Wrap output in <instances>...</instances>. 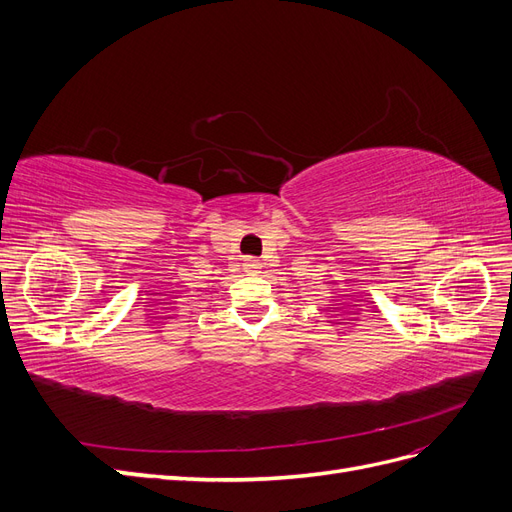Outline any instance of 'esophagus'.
<instances>
[{"mask_svg": "<svg viewBox=\"0 0 512 512\" xmlns=\"http://www.w3.org/2000/svg\"><path fill=\"white\" fill-rule=\"evenodd\" d=\"M260 260H256V258H252V256H247L245 258V262H243V269H245V273H252V275H256V273H260Z\"/></svg>", "mask_w": 512, "mask_h": 512, "instance_id": "1", "label": "esophagus"}]
</instances>
